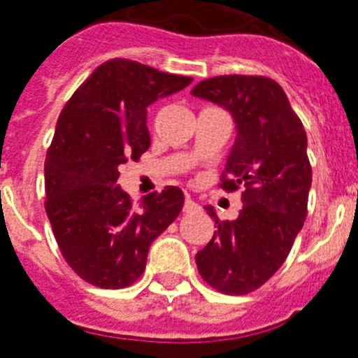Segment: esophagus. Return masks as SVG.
<instances>
[{"label":"esophagus","mask_w":358,"mask_h":358,"mask_svg":"<svg viewBox=\"0 0 358 358\" xmlns=\"http://www.w3.org/2000/svg\"><path fill=\"white\" fill-rule=\"evenodd\" d=\"M182 210H185L186 214H190V212H197V210H201V206L197 205L196 201L186 199V201H185V208H182Z\"/></svg>","instance_id":"34e87169"}]
</instances>
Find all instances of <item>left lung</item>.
Here are the masks:
<instances>
[{"label":"left lung","instance_id":"1","mask_svg":"<svg viewBox=\"0 0 358 358\" xmlns=\"http://www.w3.org/2000/svg\"><path fill=\"white\" fill-rule=\"evenodd\" d=\"M192 94L232 115L236 141L221 188H245L238 220L220 221L214 206H206L217 230L196 254V264L214 289L247 294L282 267L306 221L313 181L306 129L287 94L265 76H215L199 82Z\"/></svg>","mask_w":358,"mask_h":358}]
</instances>
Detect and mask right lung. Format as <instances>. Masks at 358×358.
I'll return each mask as SVG.
<instances>
[{
	"instance_id": "right-lung-1",
	"label": "right lung",
	"mask_w": 358,
	"mask_h": 358,
	"mask_svg": "<svg viewBox=\"0 0 358 358\" xmlns=\"http://www.w3.org/2000/svg\"><path fill=\"white\" fill-rule=\"evenodd\" d=\"M190 82L115 58L96 67L62 109L45 159V212L62 256L96 287L137 282L153 239L182 210L177 186L133 206L117 181L120 164L150 148L148 106Z\"/></svg>"
}]
</instances>
